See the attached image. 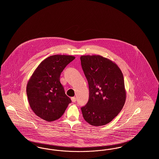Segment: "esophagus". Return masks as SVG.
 <instances>
[{
    "label": "esophagus",
    "instance_id": "1",
    "mask_svg": "<svg viewBox=\"0 0 159 159\" xmlns=\"http://www.w3.org/2000/svg\"><path fill=\"white\" fill-rule=\"evenodd\" d=\"M71 99V101H72L73 102H76V98L75 97H72Z\"/></svg>",
    "mask_w": 159,
    "mask_h": 159
}]
</instances>
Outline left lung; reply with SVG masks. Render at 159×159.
I'll list each match as a JSON object with an SVG mask.
<instances>
[{"mask_svg":"<svg viewBox=\"0 0 159 159\" xmlns=\"http://www.w3.org/2000/svg\"><path fill=\"white\" fill-rule=\"evenodd\" d=\"M81 65L89 84V97L81 108L92 126L105 125L120 112L126 100L123 75L119 67L100 55H83Z\"/></svg>","mask_w":159,"mask_h":159,"instance_id":"left-lung-1","label":"left lung"}]
</instances>
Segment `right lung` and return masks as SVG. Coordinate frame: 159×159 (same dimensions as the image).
Segmentation results:
<instances>
[{
    "label": "right lung",
    "mask_w": 159,
    "mask_h": 159,
    "mask_svg": "<svg viewBox=\"0 0 159 159\" xmlns=\"http://www.w3.org/2000/svg\"><path fill=\"white\" fill-rule=\"evenodd\" d=\"M75 57L55 55L43 61L27 85V95L31 110L47 121L60 119L71 102L61 84V73Z\"/></svg>",
    "instance_id": "right-lung-1"
}]
</instances>
